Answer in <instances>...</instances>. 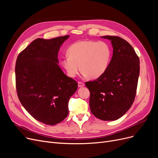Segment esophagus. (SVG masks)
<instances>
[{"mask_svg":"<svg viewBox=\"0 0 158 158\" xmlns=\"http://www.w3.org/2000/svg\"><path fill=\"white\" fill-rule=\"evenodd\" d=\"M78 87H83V86H84V82H78Z\"/></svg>","mask_w":158,"mask_h":158,"instance_id":"1","label":"esophagus"}]
</instances>
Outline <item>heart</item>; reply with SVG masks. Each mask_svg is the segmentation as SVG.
I'll return each mask as SVG.
<instances>
[{
    "instance_id": "obj_1",
    "label": "heart",
    "mask_w": 158,
    "mask_h": 158,
    "mask_svg": "<svg viewBox=\"0 0 158 158\" xmlns=\"http://www.w3.org/2000/svg\"><path fill=\"white\" fill-rule=\"evenodd\" d=\"M68 54L62 60V64L70 77H75L81 69L88 78L95 79L107 69L111 50L104 41H80L69 47Z\"/></svg>"
}]
</instances>
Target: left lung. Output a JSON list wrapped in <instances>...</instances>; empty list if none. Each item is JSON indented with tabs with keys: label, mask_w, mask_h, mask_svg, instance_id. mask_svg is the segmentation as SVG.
Returning a JSON list of instances; mask_svg holds the SVG:
<instances>
[{
	"label": "left lung",
	"mask_w": 158,
	"mask_h": 158,
	"mask_svg": "<svg viewBox=\"0 0 158 158\" xmlns=\"http://www.w3.org/2000/svg\"><path fill=\"white\" fill-rule=\"evenodd\" d=\"M113 48L108 68L100 77L85 85L90 92L89 107L95 117L115 121L124 115L135 100L140 60L130 44L117 36H102Z\"/></svg>",
	"instance_id": "left-lung-1"
}]
</instances>
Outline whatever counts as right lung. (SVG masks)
<instances>
[{
  "label": "right lung",
  "mask_w": 158,
  "mask_h": 158,
  "mask_svg": "<svg viewBox=\"0 0 158 158\" xmlns=\"http://www.w3.org/2000/svg\"><path fill=\"white\" fill-rule=\"evenodd\" d=\"M64 35L33 41L18 55L15 66L18 97L37 121L48 125L63 121L69 114V102L78 83L66 76L58 65Z\"/></svg>",
  "instance_id": "1"
}]
</instances>
